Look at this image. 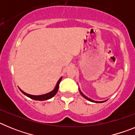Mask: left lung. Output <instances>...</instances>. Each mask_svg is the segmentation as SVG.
Returning a JSON list of instances; mask_svg holds the SVG:
<instances>
[{
    "label": "left lung",
    "mask_w": 135,
    "mask_h": 135,
    "mask_svg": "<svg viewBox=\"0 0 135 135\" xmlns=\"http://www.w3.org/2000/svg\"><path fill=\"white\" fill-rule=\"evenodd\" d=\"M79 91H80V94H81V95H82V96L83 97H84V98H85L86 99H87V100H89V101H91V102H95V103H103V102H105V101H93V100L90 99L88 98V97H86L85 95H84V94L82 93V92L80 91V89H79Z\"/></svg>",
    "instance_id": "8db88e82"
}]
</instances>
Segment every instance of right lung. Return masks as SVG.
Wrapping results in <instances>:
<instances>
[{
    "instance_id": "obj_1",
    "label": "right lung",
    "mask_w": 135,
    "mask_h": 135,
    "mask_svg": "<svg viewBox=\"0 0 135 135\" xmlns=\"http://www.w3.org/2000/svg\"><path fill=\"white\" fill-rule=\"evenodd\" d=\"M61 79H62V77L61 78H60V79L58 80L57 84H56V86L55 87V89H53L52 91H51L50 93H48L45 94V95H29V94H27L26 93L23 92V90H21L20 89V90H21L22 93L24 94L25 95H26L27 97H30V99L36 100V101H45V100H47V99H49L52 98L53 97H54L55 95V94L57 93V91H58V89H59V83H60Z\"/></svg>"
}]
</instances>
